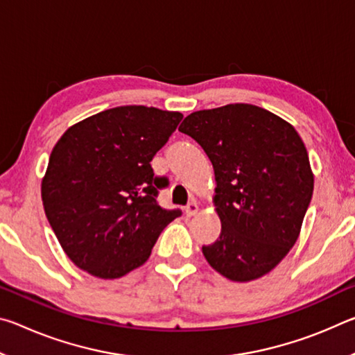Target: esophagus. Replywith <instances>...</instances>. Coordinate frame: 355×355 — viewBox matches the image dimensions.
<instances>
[{"label":"esophagus","instance_id":"1","mask_svg":"<svg viewBox=\"0 0 355 355\" xmlns=\"http://www.w3.org/2000/svg\"><path fill=\"white\" fill-rule=\"evenodd\" d=\"M197 211H199V207H197L196 202H191L189 205H186V208H184V214L188 216V218H192V216H196Z\"/></svg>","mask_w":355,"mask_h":355}]
</instances>
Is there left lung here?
<instances>
[{"instance_id": "8db88e82", "label": "left lung", "mask_w": 355, "mask_h": 355, "mask_svg": "<svg viewBox=\"0 0 355 355\" xmlns=\"http://www.w3.org/2000/svg\"><path fill=\"white\" fill-rule=\"evenodd\" d=\"M178 131L200 144L214 169L213 203L222 228L202 248L209 266L233 282L271 272L297 241L313 194L297 131L248 103L196 111Z\"/></svg>"}]
</instances>
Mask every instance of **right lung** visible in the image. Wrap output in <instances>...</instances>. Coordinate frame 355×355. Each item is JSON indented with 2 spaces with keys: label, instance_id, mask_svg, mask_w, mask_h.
<instances>
[{
  "label": "right lung",
  "instance_id": "right-lung-1",
  "mask_svg": "<svg viewBox=\"0 0 355 355\" xmlns=\"http://www.w3.org/2000/svg\"><path fill=\"white\" fill-rule=\"evenodd\" d=\"M182 112L119 106L81 120L53 147L42 178L46 219L65 254L98 279H119L148 260L180 209L156 202L164 178L150 161Z\"/></svg>",
  "mask_w": 355,
  "mask_h": 355
}]
</instances>
